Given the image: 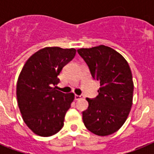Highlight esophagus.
Masks as SVG:
<instances>
[{
    "label": "esophagus",
    "instance_id": "1",
    "mask_svg": "<svg viewBox=\"0 0 154 154\" xmlns=\"http://www.w3.org/2000/svg\"><path fill=\"white\" fill-rule=\"evenodd\" d=\"M82 97V96H79V95H75V100H79V99H81Z\"/></svg>",
    "mask_w": 154,
    "mask_h": 154
}]
</instances>
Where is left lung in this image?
<instances>
[{"label": "left lung", "instance_id": "obj_1", "mask_svg": "<svg viewBox=\"0 0 154 154\" xmlns=\"http://www.w3.org/2000/svg\"><path fill=\"white\" fill-rule=\"evenodd\" d=\"M92 78L100 82L99 95L86 98L89 107L82 112L84 125L92 133L108 136L124 124L133 104V82L127 61L112 48L101 45L78 50Z\"/></svg>", "mask_w": 154, "mask_h": 154}]
</instances>
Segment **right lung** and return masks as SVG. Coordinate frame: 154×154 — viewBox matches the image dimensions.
Returning <instances> with one entry per match:
<instances>
[{
  "mask_svg": "<svg viewBox=\"0 0 154 154\" xmlns=\"http://www.w3.org/2000/svg\"><path fill=\"white\" fill-rule=\"evenodd\" d=\"M76 54L75 48L46 47L28 58L17 82V99L25 124L40 137H51L62 130L74 93L57 90L58 75Z\"/></svg>",
  "mask_w": 154,
  "mask_h": 154,
  "instance_id": "obj_1",
  "label": "right lung"
}]
</instances>
